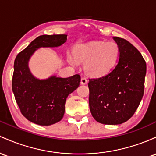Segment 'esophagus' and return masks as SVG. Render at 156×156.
<instances>
[{
    "mask_svg": "<svg viewBox=\"0 0 156 156\" xmlns=\"http://www.w3.org/2000/svg\"><path fill=\"white\" fill-rule=\"evenodd\" d=\"M87 80L85 77H83L81 79V84L82 85H86L87 83Z\"/></svg>",
    "mask_w": 156,
    "mask_h": 156,
    "instance_id": "34e87169",
    "label": "esophagus"
}]
</instances>
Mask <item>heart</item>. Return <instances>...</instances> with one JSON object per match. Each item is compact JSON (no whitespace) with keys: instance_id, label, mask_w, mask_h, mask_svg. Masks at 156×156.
<instances>
[{"instance_id":"heart-1","label":"heart","mask_w":156,"mask_h":156,"mask_svg":"<svg viewBox=\"0 0 156 156\" xmlns=\"http://www.w3.org/2000/svg\"><path fill=\"white\" fill-rule=\"evenodd\" d=\"M119 56V47L115 42L97 41L79 45L73 50L76 62L85 64V71L89 76L100 77L111 72L116 66ZM69 62L74 64L71 56Z\"/></svg>"}]
</instances>
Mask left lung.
I'll return each mask as SVG.
<instances>
[{
    "mask_svg": "<svg viewBox=\"0 0 156 156\" xmlns=\"http://www.w3.org/2000/svg\"><path fill=\"white\" fill-rule=\"evenodd\" d=\"M119 47L115 69L99 78L89 79V107L96 121L105 125H119L133 116L144 90L147 65L136 47L123 38L114 37Z\"/></svg>",
    "mask_w": 156,
    "mask_h": 156,
    "instance_id": "1",
    "label": "left lung"
}]
</instances>
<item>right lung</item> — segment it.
I'll return each instance as SVG.
<instances>
[{"label": "right lung", "mask_w": 156, "mask_h": 156, "mask_svg": "<svg viewBox=\"0 0 156 156\" xmlns=\"http://www.w3.org/2000/svg\"><path fill=\"white\" fill-rule=\"evenodd\" d=\"M66 40V34L37 37L17 55L14 62L12 91L15 100L23 116L37 125L48 126L62 119L66 99L79 87L80 76H52L40 80L31 74L28 62L39 48L58 47Z\"/></svg>", "instance_id": "obj_1"}]
</instances>
